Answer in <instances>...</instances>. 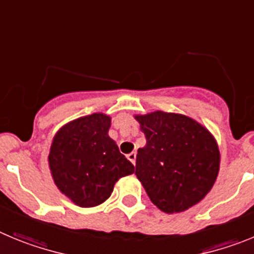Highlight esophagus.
<instances>
[{"instance_id":"obj_1","label":"esophagus","mask_w":254,"mask_h":254,"mask_svg":"<svg viewBox=\"0 0 254 254\" xmlns=\"http://www.w3.org/2000/svg\"><path fill=\"white\" fill-rule=\"evenodd\" d=\"M127 159H129L130 162H131L132 164H135V161H136V153L135 152H131L130 154H127Z\"/></svg>"}]
</instances>
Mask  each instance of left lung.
Listing matches in <instances>:
<instances>
[{
    "label": "left lung",
    "mask_w": 254,
    "mask_h": 254,
    "mask_svg": "<svg viewBox=\"0 0 254 254\" xmlns=\"http://www.w3.org/2000/svg\"><path fill=\"white\" fill-rule=\"evenodd\" d=\"M147 144L136 154L135 175L155 206L186 211L212 189L220 152L211 132L190 116L157 110L134 115Z\"/></svg>",
    "instance_id": "8db88e82"
}]
</instances>
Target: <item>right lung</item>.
I'll return each instance as SVG.
<instances>
[{"label":"right lung","mask_w":254,"mask_h":254,"mask_svg":"<svg viewBox=\"0 0 254 254\" xmlns=\"http://www.w3.org/2000/svg\"><path fill=\"white\" fill-rule=\"evenodd\" d=\"M111 118L104 113L74 119L56 132L48 163L58 190L73 204L95 207L111 196L134 166L109 136Z\"/></svg>","instance_id":"add662e5"}]
</instances>
